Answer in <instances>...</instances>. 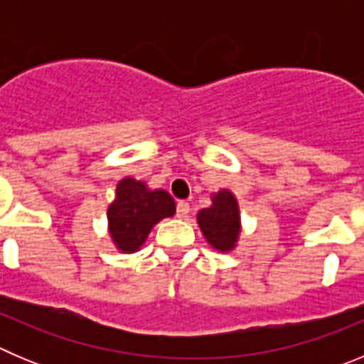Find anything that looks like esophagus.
Instances as JSON below:
<instances>
[{
    "mask_svg": "<svg viewBox=\"0 0 364 364\" xmlns=\"http://www.w3.org/2000/svg\"><path fill=\"white\" fill-rule=\"evenodd\" d=\"M176 215L178 218H188L189 217V204L186 200H178L176 204Z\"/></svg>",
    "mask_w": 364,
    "mask_h": 364,
    "instance_id": "34e87169",
    "label": "esophagus"
}]
</instances>
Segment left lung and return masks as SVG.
Segmentation results:
<instances>
[{"label": "left lung", "instance_id": "left-lung-1", "mask_svg": "<svg viewBox=\"0 0 364 364\" xmlns=\"http://www.w3.org/2000/svg\"><path fill=\"white\" fill-rule=\"evenodd\" d=\"M197 222L204 239L217 252L228 253L235 250L239 242L240 230H242L237 197L230 189H220L213 193L211 205L198 211Z\"/></svg>", "mask_w": 364, "mask_h": 364}]
</instances>
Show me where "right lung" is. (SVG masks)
I'll use <instances>...</instances> for the list:
<instances>
[{"label":"right lung","instance_id":"right-lung-1","mask_svg":"<svg viewBox=\"0 0 364 364\" xmlns=\"http://www.w3.org/2000/svg\"><path fill=\"white\" fill-rule=\"evenodd\" d=\"M176 204L164 189H149L146 182L125 176L117 184L109 204L107 226L112 242L122 253H134L144 246L162 218L173 217Z\"/></svg>","mask_w":364,"mask_h":364}]
</instances>
